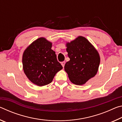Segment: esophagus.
Listing matches in <instances>:
<instances>
[{
  "label": "esophagus",
  "mask_w": 122,
  "mask_h": 122,
  "mask_svg": "<svg viewBox=\"0 0 122 122\" xmlns=\"http://www.w3.org/2000/svg\"><path fill=\"white\" fill-rule=\"evenodd\" d=\"M65 63H66L65 61H63V62H61V65L63 67H64V66H65Z\"/></svg>",
  "instance_id": "1"
}]
</instances>
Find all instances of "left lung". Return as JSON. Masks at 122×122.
Returning <instances> with one entry per match:
<instances>
[{
	"mask_svg": "<svg viewBox=\"0 0 122 122\" xmlns=\"http://www.w3.org/2000/svg\"><path fill=\"white\" fill-rule=\"evenodd\" d=\"M67 47L70 60L65 64V71L72 83L82 85L96 74L100 56L93 46L83 36L67 43Z\"/></svg>",
	"mask_w": 122,
	"mask_h": 122,
	"instance_id": "1",
	"label": "left lung"
}]
</instances>
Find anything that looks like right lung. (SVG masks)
Returning <instances> with one entry per match:
<instances>
[{"label":"right lung","instance_id":"add662e5","mask_svg":"<svg viewBox=\"0 0 122 122\" xmlns=\"http://www.w3.org/2000/svg\"><path fill=\"white\" fill-rule=\"evenodd\" d=\"M51 48V42L40 38L34 41L23 54L24 73L30 81L39 86L50 83L57 72L62 69Z\"/></svg>","mask_w":122,"mask_h":122}]
</instances>
